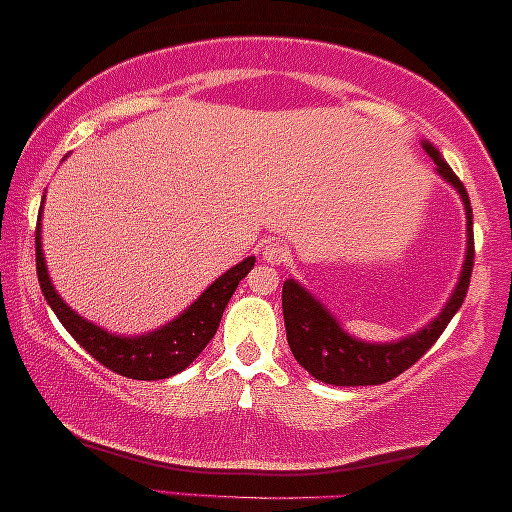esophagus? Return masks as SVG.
<instances>
[{
  "instance_id": "obj_1",
  "label": "esophagus",
  "mask_w": 512,
  "mask_h": 512,
  "mask_svg": "<svg viewBox=\"0 0 512 512\" xmlns=\"http://www.w3.org/2000/svg\"><path fill=\"white\" fill-rule=\"evenodd\" d=\"M261 254H263V261L265 263H272V265L286 263L291 258V251H289V247H286L282 240H268V242L263 244Z\"/></svg>"
}]
</instances>
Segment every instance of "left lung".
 <instances>
[{"label": "left lung", "instance_id": "8db88e82", "mask_svg": "<svg viewBox=\"0 0 512 512\" xmlns=\"http://www.w3.org/2000/svg\"><path fill=\"white\" fill-rule=\"evenodd\" d=\"M424 151L433 158L440 177L450 181L461 193V200H464L466 207L468 249L457 289H454L452 298L447 300L445 310L422 331L410 335V338H403L401 342L373 345V342H361L347 335L324 305H319L298 282L286 279L282 289L286 340H289L291 352L300 366L321 382L335 384V387H368V384H384L394 380V377L401 375L410 366H415L429 352L433 342L443 335L450 319L457 314L461 303H464L468 284H471L475 258L471 200H468L461 179L429 142H424Z\"/></svg>", "mask_w": 512, "mask_h": 512}]
</instances>
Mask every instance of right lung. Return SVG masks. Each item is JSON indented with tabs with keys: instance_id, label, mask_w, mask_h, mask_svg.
I'll return each mask as SVG.
<instances>
[{
	"instance_id": "1",
	"label": "right lung",
	"mask_w": 512,
	"mask_h": 512,
	"mask_svg": "<svg viewBox=\"0 0 512 512\" xmlns=\"http://www.w3.org/2000/svg\"><path fill=\"white\" fill-rule=\"evenodd\" d=\"M34 242H37V277L55 317L93 359L118 375L130 377V380H165V377L177 375L191 366L202 349L207 347V342L214 338L221 314L240 279L247 277V272L256 263V258L249 256L240 265L223 272L184 314H179L177 319L158 328V331L137 335V338H121V335H111L104 328L90 324L62 303V298L53 289L44 254H41L39 223Z\"/></svg>"
}]
</instances>
